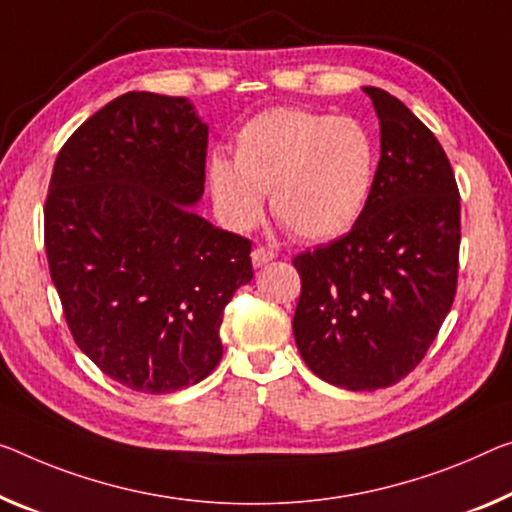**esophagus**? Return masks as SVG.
Wrapping results in <instances>:
<instances>
[{"label":"esophagus","instance_id":"esophagus-1","mask_svg":"<svg viewBox=\"0 0 512 512\" xmlns=\"http://www.w3.org/2000/svg\"><path fill=\"white\" fill-rule=\"evenodd\" d=\"M274 258V251L265 249V247H256L254 251H251V263H254V267H263L267 265Z\"/></svg>","mask_w":512,"mask_h":512}]
</instances>
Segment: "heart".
Wrapping results in <instances>:
<instances>
[{
    "label": "heart",
    "mask_w": 512,
    "mask_h": 512,
    "mask_svg": "<svg viewBox=\"0 0 512 512\" xmlns=\"http://www.w3.org/2000/svg\"><path fill=\"white\" fill-rule=\"evenodd\" d=\"M377 153L350 116L274 107L242 125L235 160L208 157V183L231 229H251L270 192L272 215L302 240H332L364 215L375 187Z\"/></svg>",
    "instance_id": "1"
}]
</instances>
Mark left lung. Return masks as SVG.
Listing matches in <instances>:
<instances>
[{
	"mask_svg": "<svg viewBox=\"0 0 512 512\" xmlns=\"http://www.w3.org/2000/svg\"><path fill=\"white\" fill-rule=\"evenodd\" d=\"M380 119V162L350 233L295 258L293 334L334 387L375 391L414 371L458 286L460 194L437 137L391 93L364 86Z\"/></svg>",
	"mask_w": 512,
	"mask_h": 512,
	"instance_id": "obj_1",
	"label": "left lung"
}]
</instances>
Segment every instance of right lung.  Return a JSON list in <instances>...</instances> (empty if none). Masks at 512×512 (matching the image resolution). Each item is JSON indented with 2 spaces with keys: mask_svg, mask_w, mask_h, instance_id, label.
I'll return each mask as SVG.
<instances>
[{
  "mask_svg": "<svg viewBox=\"0 0 512 512\" xmlns=\"http://www.w3.org/2000/svg\"><path fill=\"white\" fill-rule=\"evenodd\" d=\"M206 148L208 125L190 100L130 91L84 121L54 162V288L80 350L132 391L208 377L224 352V306L254 277L251 242L192 210Z\"/></svg>",
  "mask_w": 512,
  "mask_h": 512,
  "instance_id": "obj_1",
  "label": "right lung"
}]
</instances>
